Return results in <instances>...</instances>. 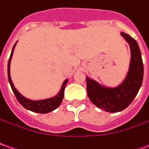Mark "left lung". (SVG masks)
Here are the masks:
<instances>
[{
    "label": "left lung",
    "mask_w": 149,
    "mask_h": 149,
    "mask_svg": "<svg viewBox=\"0 0 149 149\" xmlns=\"http://www.w3.org/2000/svg\"><path fill=\"white\" fill-rule=\"evenodd\" d=\"M120 35L128 42L131 51L129 68L125 80L118 86L111 88L86 77L88 98L97 108L109 112H120L132 102L144 77V65L137 42L125 33L121 32Z\"/></svg>",
    "instance_id": "obj_1"
}]
</instances>
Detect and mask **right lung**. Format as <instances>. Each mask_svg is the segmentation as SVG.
Returning a JSON list of instances; mask_svg holds the SVG:
<instances>
[{"mask_svg": "<svg viewBox=\"0 0 149 149\" xmlns=\"http://www.w3.org/2000/svg\"><path fill=\"white\" fill-rule=\"evenodd\" d=\"M17 41L16 42V44L13 46V48L12 49L11 54H10V57L8 59V78L9 84L12 88V90L14 93L15 97L19 101V103L21 104L22 106L24 107V109L32 111L33 112H37V113H48L55 110L56 109H57L60 104H61L63 98H64V92H65V88L66 86V84L68 83V79H66L63 84L61 85V88L59 92V93L57 95H56L55 97H51V98H47V99H44V100H33L28 99L26 97H24L23 95H21L15 88L14 84L13 83L11 79V76H10V63H11L12 56L13 54V51H14L15 46L17 45Z\"/></svg>", "mask_w": 149, "mask_h": 149, "instance_id": "1", "label": "right lung"}]
</instances>
